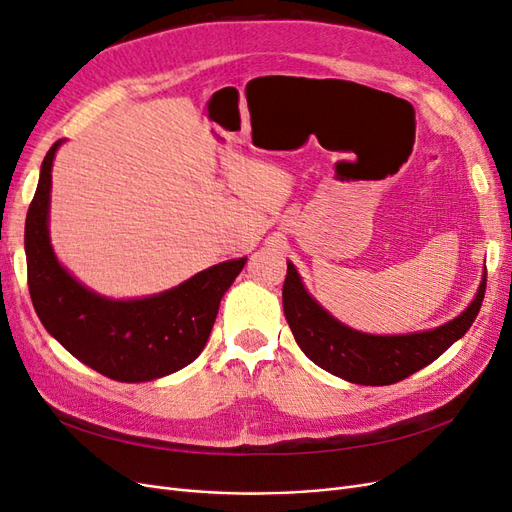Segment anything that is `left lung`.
Returning <instances> with one entry per match:
<instances>
[{
    "label": "left lung",
    "mask_w": 512,
    "mask_h": 512,
    "mask_svg": "<svg viewBox=\"0 0 512 512\" xmlns=\"http://www.w3.org/2000/svg\"><path fill=\"white\" fill-rule=\"evenodd\" d=\"M485 288L487 273L466 312L438 329L410 335H367L337 322L309 297L292 262H288L282 299L290 331L307 359L348 382L384 386L433 363L466 335L483 305Z\"/></svg>",
    "instance_id": "8db88e82"
}]
</instances>
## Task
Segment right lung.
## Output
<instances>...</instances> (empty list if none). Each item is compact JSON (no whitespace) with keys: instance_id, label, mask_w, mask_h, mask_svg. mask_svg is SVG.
I'll list each match as a JSON object with an SVG mask.
<instances>
[{"instance_id":"right-lung-1","label":"right lung","mask_w":512,"mask_h":512,"mask_svg":"<svg viewBox=\"0 0 512 512\" xmlns=\"http://www.w3.org/2000/svg\"><path fill=\"white\" fill-rule=\"evenodd\" d=\"M59 145L44 156L25 220L27 284L44 329L81 363L117 382L156 380L190 365L247 258L220 262L147 299L115 301L87 290L59 265L49 241L51 168Z\"/></svg>"}]
</instances>
